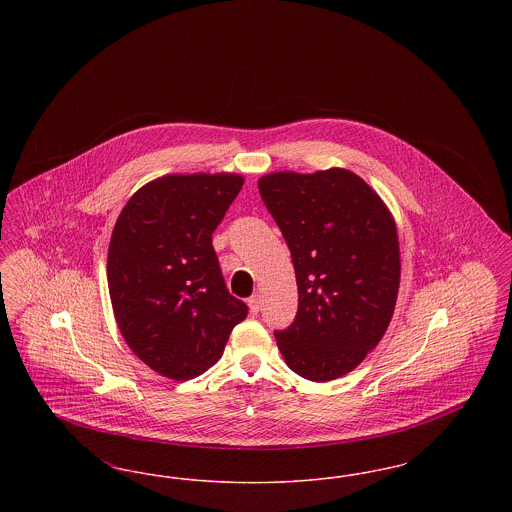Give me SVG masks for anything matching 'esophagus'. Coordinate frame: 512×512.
<instances>
[{
    "label": "esophagus",
    "instance_id": "obj_1",
    "mask_svg": "<svg viewBox=\"0 0 512 512\" xmlns=\"http://www.w3.org/2000/svg\"><path fill=\"white\" fill-rule=\"evenodd\" d=\"M247 305H249V313H251V315H257V313H259V307H261L259 295H251V297L247 299Z\"/></svg>",
    "mask_w": 512,
    "mask_h": 512
}]
</instances>
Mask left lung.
<instances>
[{
  "label": "left lung",
  "mask_w": 512,
  "mask_h": 512,
  "mask_svg": "<svg viewBox=\"0 0 512 512\" xmlns=\"http://www.w3.org/2000/svg\"><path fill=\"white\" fill-rule=\"evenodd\" d=\"M259 192L292 251L299 307L276 332L295 374L330 382L365 361L390 326L401 280L395 219L347 169L270 172Z\"/></svg>",
  "instance_id": "1"
}]
</instances>
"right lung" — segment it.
<instances>
[{
  "instance_id": "obj_1",
  "label": "right lung",
  "mask_w": 512,
  "mask_h": 512,
  "mask_svg": "<svg viewBox=\"0 0 512 512\" xmlns=\"http://www.w3.org/2000/svg\"><path fill=\"white\" fill-rule=\"evenodd\" d=\"M244 186L234 172L167 174L132 195L115 222L107 284L132 353L171 380L215 365L247 305L226 290L213 232Z\"/></svg>"
}]
</instances>
